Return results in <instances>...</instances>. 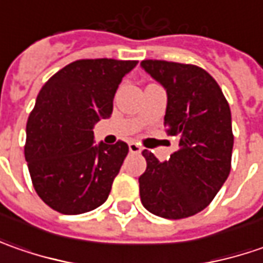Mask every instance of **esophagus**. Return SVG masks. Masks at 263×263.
I'll return each mask as SVG.
<instances>
[{"label": "esophagus", "mask_w": 263, "mask_h": 263, "mask_svg": "<svg viewBox=\"0 0 263 263\" xmlns=\"http://www.w3.org/2000/svg\"><path fill=\"white\" fill-rule=\"evenodd\" d=\"M128 151L132 154H140L142 152V147L139 146V143H136V142H130L128 143Z\"/></svg>", "instance_id": "1"}]
</instances>
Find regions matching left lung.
<instances>
[{
    "mask_svg": "<svg viewBox=\"0 0 263 263\" xmlns=\"http://www.w3.org/2000/svg\"><path fill=\"white\" fill-rule=\"evenodd\" d=\"M142 68L167 90L164 126L178 139L165 162L143 151L146 171L139 177L140 200L149 212L181 219L203 211L231 170L233 128L227 99L215 79L192 64L143 60Z\"/></svg>",
    "mask_w": 263,
    "mask_h": 263,
    "instance_id": "1",
    "label": "left lung"
}]
</instances>
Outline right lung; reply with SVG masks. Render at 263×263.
Segmentation results:
<instances>
[{
  "instance_id": "1",
  "label": "right lung",
  "mask_w": 263,
  "mask_h": 263,
  "mask_svg": "<svg viewBox=\"0 0 263 263\" xmlns=\"http://www.w3.org/2000/svg\"><path fill=\"white\" fill-rule=\"evenodd\" d=\"M137 61L77 60L42 86L26 124L25 157L37 196L66 215L101 206L128 154L93 145V126L112 114L118 85Z\"/></svg>"
}]
</instances>
